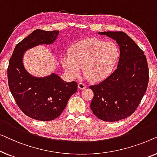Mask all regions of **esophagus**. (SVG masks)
I'll use <instances>...</instances> for the list:
<instances>
[{
  "instance_id": "1",
  "label": "esophagus",
  "mask_w": 157,
  "mask_h": 157,
  "mask_svg": "<svg viewBox=\"0 0 157 157\" xmlns=\"http://www.w3.org/2000/svg\"><path fill=\"white\" fill-rule=\"evenodd\" d=\"M78 87L79 89H86V86L83 83L80 82V83H78Z\"/></svg>"
}]
</instances>
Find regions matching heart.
<instances>
[{
  "mask_svg": "<svg viewBox=\"0 0 157 157\" xmlns=\"http://www.w3.org/2000/svg\"><path fill=\"white\" fill-rule=\"evenodd\" d=\"M119 50L115 43L97 38L79 41L63 56L62 66L71 76H78L83 68L84 76L93 81L106 78L119 59Z\"/></svg>",
  "mask_w": 157,
  "mask_h": 157,
  "instance_id": "1",
  "label": "heart"
}]
</instances>
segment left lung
<instances>
[{
  "mask_svg": "<svg viewBox=\"0 0 157 157\" xmlns=\"http://www.w3.org/2000/svg\"><path fill=\"white\" fill-rule=\"evenodd\" d=\"M115 40L120 49L117 68L98 84L91 107L94 114L104 121H117L129 117L140 104L149 83V68L144 51L122 31L98 32Z\"/></svg>",
  "mask_w": 157,
  "mask_h": 157,
  "instance_id": "left-lung-1",
  "label": "left lung"
}]
</instances>
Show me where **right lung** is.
Segmentation results:
<instances>
[{
  "mask_svg": "<svg viewBox=\"0 0 157 157\" xmlns=\"http://www.w3.org/2000/svg\"><path fill=\"white\" fill-rule=\"evenodd\" d=\"M59 33L35 30L16 45L8 64V86L17 105L25 115L38 121H52L59 117L78 87L76 82L64 81L55 73L46 77L32 76L23 65L25 51L52 44Z\"/></svg>",
  "mask_w": 157,
  "mask_h": 157,
  "instance_id": "obj_1",
  "label": "right lung"
}]
</instances>
